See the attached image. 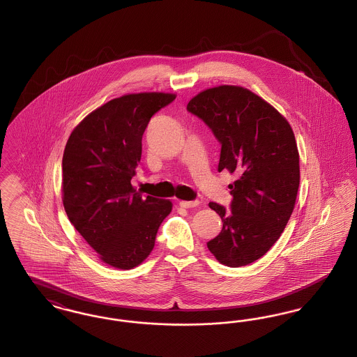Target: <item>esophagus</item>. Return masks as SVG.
Instances as JSON below:
<instances>
[{
    "instance_id": "esophagus-1",
    "label": "esophagus",
    "mask_w": 357,
    "mask_h": 357,
    "mask_svg": "<svg viewBox=\"0 0 357 357\" xmlns=\"http://www.w3.org/2000/svg\"><path fill=\"white\" fill-rule=\"evenodd\" d=\"M179 206L185 207V208H194V207L199 206V201H181Z\"/></svg>"
}]
</instances>
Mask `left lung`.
Instances as JSON below:
<instances>
[{
  "label": "left lung",
  "mask_w": 357,
  "mask_h": 357,
  "mask_svg": "<svg viewBox=\"0 0 357 357\" xmlns=\"http://www.w3.org/2000/svg\"><path fill=\"white\" fill-rule=\"evenodd\" d=\"M187 109L221 142L218 171L238 176L229 185L231 213L208 204L223 227L207 248L222 265H249L271 250L296 204L300 155L293 130L272 104L239 85L207 88Z\"/></svg>",
  "instance_id": "left-lung-1"
}]
</instances>
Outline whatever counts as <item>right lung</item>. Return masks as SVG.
Returning a JSON list of instances; mask_svg holds the SVG:
<instances>
[{"mask_svg":"<svg viewBox=\"0 0 357 357\" xmlns=\"http://www.w3.org/2000/svg\"><path fill=\"white\" fill-rule=\"evenodd\" d=\"M176 98L170 92L127 93L86 115L63 155V204L69 221L104 264L128 271L155 246L170 199L143 198L131 185L142 136L153 114Z\"/></svg>","mask_w":357,"mask_h":357,"instance_id":"1","label":"right lung"}]
</instances>
